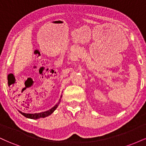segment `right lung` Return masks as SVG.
Returning <instances> with one entry per match:
<instances>
[{
  "label": "right lung",
  "mask_w": 146,
  "mask_h": 146,
  "mask_svg": "<svg viewBox=\"0 0 146 146\" xmlns=\"http://www.w3.org/2000/svg\"><path fill=\"white\" fill-rule=\"evenodd\" d=\"M62 98V96H61ZM60 103V102H59ZM58 103V104H59ZM58 104H57L55 106H53V108H51L50 110H47V111H45V112H42V113H35V114H27V113H22L21 111H19L20 113H21L22 115H24L25 117H27V118H29V119H39V118H44V117H46L48 116V115H50L51 114H52L53 113V111H54L56 109L57 107L58 106Z\"/></svg>",
  "instance_id": "1"
}]
</instances>
